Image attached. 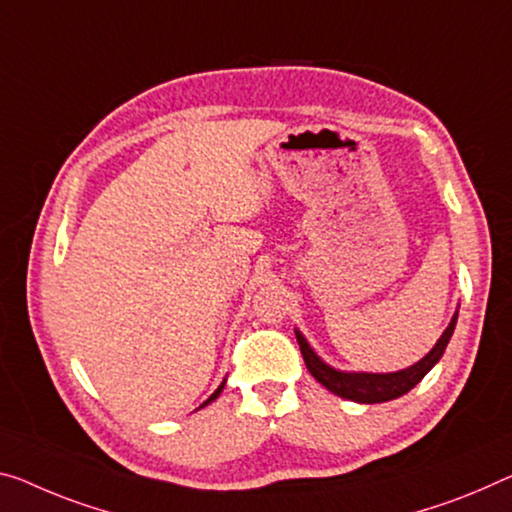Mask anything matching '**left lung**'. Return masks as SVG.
Here are the masks:
<instances>
[{
    "label": "left lung",
    "instance_id": "left-lung-1",
    "mask_svg": "<svg viewBox=\"0 0 512 512\" xmlns=\"http://www.w3.org/2000/svg\"><path fill=\"white\" fill-rule=\"evenodd\" d=\"M455 322H458V311L453 313L448 327L439 336V341L432 345V350L426 357L416 361V364L403 368V371L396 373H366V371H338V368L329 366L327 361H322L316 350L311 348L309 341H306L304 334L295 327L297 343H300L304 364L309 368V373L316 377L322 387L329 389L334 396H341L345 400H355V403L364 405H375V403H387V400L405 396L407 391L414 389L423 377H426L432 366L442 359L448 341H451Z\"/></svg>",
    "mask_w": 512,
    "mask_h": 512
}]
</instances>
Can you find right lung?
I'll list each match as a JSON object with an SVG mask.
<instances>
[{
	"label": "right lung",
	"mask_w": 512,
	"mask_h": 512,
	"mask_svg": "<svg viewBox=\"0 0 512 512\" xmlns=\"http://www.w3.org/2000/svg\"><path fill=\"white\" fill-rule=\"evenodd\" d=\"M224 384H226V380H224L222 384H219V387H217V391H215V393H212V396H210V398L206 400V403H203L201 407H206V405H210V403H212V400H217V398H219V393H222V389H224ZM201 407H199V410H201Z\"/></svg>",
	"instance_id": "obj_1"
}]
</instances>
